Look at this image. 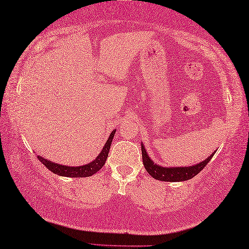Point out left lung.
<instances>
[{
	"instance_id": "8db88e82",
	"label": "left lung",
	"mask_w": 249,
	"mask_h": 249,
	"mask_svg": "<svg viewBox=\"0 0 249 249\" xmlns=\"http://www.w3.org/2000/svg\"><path fill=\"white\" fill-rule=\"evenodd\" d=\"M216 153V151H215ZM213 153L209 158L202 161L201 163L192 165V166H186V167H162L155 164L153 160L147 155V151L145 150L144 146L142 145V158H143V163L147 172L154 177L155 179L162 180V181H184L188 180L192 177L197 175L200 172L204 169V166L211 161L212 157L215 155Z\"/></svg>"
}]
</instances>
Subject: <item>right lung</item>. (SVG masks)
Here are the masks:
<instances>
[{"instance_id": "right-lung-1", "label": "right lung", "mask_w": 249, "mask_h": 249, "mask_svg": "<svg viewBox=\"0 0 249 249\" xmlns=\"http://www.w3.org/2000/svg\"><path fill=\"white\" fill-rule=\"evenodd\" d=\"M115 132H116V130L111 131L108 140L106 141L105 146L103 147V149L100 153V155L96 157V159L93 160L92 162H90V163L86 164V165L67 166V165H61V164L53 163V162L44 159L39 156H37V158L45 166L47 167L49 171H52L53 173L58 174L60 176H67V177H88V176H92L99 170L102 169V166L105 164V161H106V159H107L109 148H110V144H111V141H113V138L115 135Z\"/></svg>"}]
</instances>
